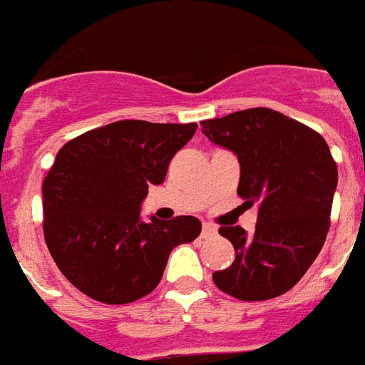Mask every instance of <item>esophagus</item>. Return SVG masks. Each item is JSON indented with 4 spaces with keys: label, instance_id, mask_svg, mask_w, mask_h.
Returning <instances> with one entry per match:
<instances>
[{
    "label": "esophagus",
    "instance_id": "1",
    "mask_svg": "<svg viewBox=\"0 0 365 365\" xmlns=\"http://www.w3.org/2000/svg\"><path fill=\"white\" fill-rule=\"evenodd\" d=\"M218 234V228L216 226H212V224H204L202 226V237H212Z\"/></svg>",
    "mask_w": 365,
    "mask_h": 365
}]
</instances>
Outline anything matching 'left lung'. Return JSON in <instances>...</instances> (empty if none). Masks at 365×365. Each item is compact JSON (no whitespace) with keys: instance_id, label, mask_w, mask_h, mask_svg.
<instances>
[{"instance_id":"8db88e82","label":"left lung","mask_w":365,"mask_h":365,"mask_svg":"<svg viewBox=\"0 0 365 365\" xmlns=\"http://www.w3.org/2000/svg\"><path fill=\"white\" fill-rule=\"evenodd\" d=\"M212 143L240 161L237 195L257 204L255 232L222 226L236 259L212 279L240 301H267L294 287L317 259L330 228L338 169L324 137L269 108L200 123Z\"/></svg>"}]
</instances>
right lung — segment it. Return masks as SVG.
<instances>
[{"instance_id": "right-lung-1", "label": "right lung", "mask_w": 365, "mask_h": 365, "mask_svg": "<svg viewBox=\"0 0 365 365\" xmlns=\"http://www.w3.org/2000/svg\"><path fill=\"white\" fill-rule=\"evenodd\" d=\"M196 123L121 120L56 153L43 182V230L64 277L90 299L125 304L159 285L173 247L198 237L195 216L149 222L141 204L161 185Z\"/></svg>"}]
</instances>
